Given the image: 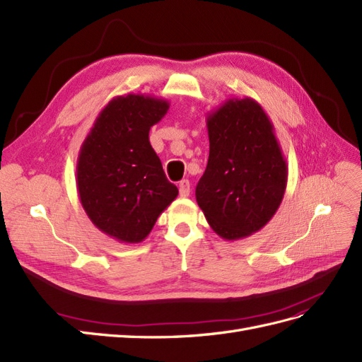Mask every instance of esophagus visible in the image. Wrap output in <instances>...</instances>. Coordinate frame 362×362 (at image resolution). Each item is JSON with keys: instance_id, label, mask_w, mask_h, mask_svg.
<instances>
[{"instance_id": "esophagus-1", "label": "esophagus", "mask_w": 362, "mask_h": 362, "mask_svg": "<svg viewBox=\"0 0 362 362\" xmlns=\"http://www.w3.org/2000/svg\"><path fill=\"white\" fill-rule=\"evenodd\" d=\"M179 192L182 197H188L189 192H191V185H189V180H182L179 183Z\"/></svg>"}]
</instances>
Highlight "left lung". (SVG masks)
Returning <instances> with one entry per match:
<instances>
[{
    "label": "left lung",
    "instance_id": "1",
    "mask_svg": "<svg viewBox=\"0 0 362 362\" xmlns=\"http://www.w3.org/2000/svg\"><path fill=\"white\" fill-rule=\"evenodd\" d=\"M209 159L196 199L225 240L260 230L280 208L287 165L274 125L251 98H233L206 117Z\"/></svg>",
    "mask_w": 362,
    "mask_h": 362
}]
</instances>
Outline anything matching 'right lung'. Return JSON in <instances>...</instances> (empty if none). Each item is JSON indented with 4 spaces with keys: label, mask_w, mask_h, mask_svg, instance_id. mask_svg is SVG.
Listing matches in <instances>:
<instances>
[{
    "label": "right lung",
    "mask_w": 362,
    "mask_h": 362,
    "mask_svg": "<svg viewBox=\"0 0 362 362\" xmlns=\"http://www.w3.org/2000/svg\"><path fill=\"white\" fill-rule=\"evenodd\" d=\"M168 108V100L153 96L113 98L81 146V205L93 225L117 242L141 243L179 194L150 144L151 127Z\"/></svg>",
    "instance_id": "1"
}]
</instances>
